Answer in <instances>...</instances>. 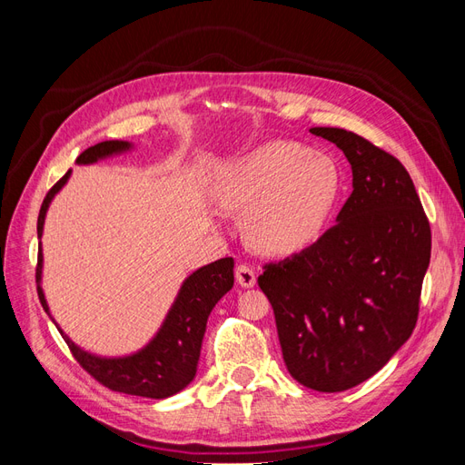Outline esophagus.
Masks as SVG:
<instances>
[{"label":"esophagus","instance_id":"obj_1","mask_svg":"<svg viewBox=\"0 0 465 465\" xmlns=\"http://www.w3.org/2000/svg\"><path fill=\"white\" fill-rule=\"evenodd\" d=\"M236 283L241 285V287H244V289L254 287L256 285V272L252 270L250 265L241 263V265L236 267Z\"/></svg>","mask_w":465,"mask_h":465}]
</instances>
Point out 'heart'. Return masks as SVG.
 Here are the masks:
<instances>
[{
    "label": "heart",
    "instance_id": "obj_1",
    "mask_svg": "<svg viewBox=\"0 0 465 465\" xmlns=\"http://www.w3.org/2000/svg\"><path fill=\"white\" fill-rule=\"evenodd\" d=\"M340 195V173L318 153L272 142L242 154L221 173L215 200L245 213L244 234L262 254L285 256L314 242Z\"/></svg>",
    "mask_w": 465,
    "mask_h": 465
}]
</instances>
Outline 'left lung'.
I'll use <instances>...</instances> for the list:
<instances>
[{
    "label": "left lung",
    "instance_id": "1",
    "mask_svg": "<svg viewBox=\"0 0 465 465\" xmlns=\"http://www.w3.org/2000/svg\"><path fill=\"white\" fill-rule=\"evenodd\" d=\"M340 147L353 192L337 223L258 285L275 314L291 376L343 391L376 374L410 340L430 262V227L410 173L393 154L341 128H311Z\"/></svg>",
    "mask_w": 465,
    "mask_h": 465
}]
</instances>
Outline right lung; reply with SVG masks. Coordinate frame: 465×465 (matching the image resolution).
Masks as SVG:
<instances>
[{"label": "right lung", "mask_w": 465, "mask_h": 465, "mask_svg": "<svg viewBox=\"0 0 465 465\" xmlns=\"http://www.w3.org/2000/svg\"><path fill=\"white\" fill-rule=\"evenodd\" d=\"M130 142H103L83 151L77 157V164H93L96 161H103L114 154H122L125 151H132ZM72 176V171H67L65 176L55 182L54 188L46 193L45 202H42L36 232L42 238L45 231V219L46 211L65 182ZM42 244H38V267H36V283H38V299L45 311L50 314V308L45 297V291L40 287L42 281ZM234 260L232 258H221L213 263H207L193 272L190 277L184 279L176 299L168 311L163 326L154 333L153 340L143 347L135 351L132 355L125 357H101L89 353V351L77 347L69 337L60 330L67 347L72 349L77 362L85 369L94 380H98L103 386L130 393V396H142L151 400H164L171 398L180 390H184L195 376L200 361L202 341L205 335L207 318L213 311V306L221 301L223 294H227L234 285Z\"/></svg>", "instance_id": "add662e5"}]
</instances>
